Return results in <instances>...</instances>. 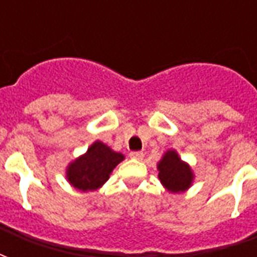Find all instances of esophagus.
<instances>
[{
    "mask_svg": "<svg viewBox=\"0 0 257 257\" xmlns=\"http://www.w3.org/2000/svg\"><path fill=\"white\" fill-rule=\"evenodd\" d=\"M131 157H132V159H135V160H143L144 153L143 152H131Z\"/></svg>",
    "mask_w": 257,
    "mask_h": 257,
    "instance_id": "1",
    "label": "esophagus"
}]
</instances>
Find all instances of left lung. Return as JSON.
<instances>
[{"label": "left lung", "instance_id": "obj_1", "mask_svg": "<svg viewBox=\"0 0 257 257\" xmlns=\"http://www.w3.org/2000/svg\"><path fill=\"white\" fill-rule=\"evenodd\" d=\"M159 180L163 187L171 193L185 192L192 187L195 173L191 165L181 160L175 149H168L157 163Z\"/></svg>", "mask_w": 257, "mask_h": 257}]
</instances>
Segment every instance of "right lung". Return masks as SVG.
<instances>
[{
    "label": "right lung",
    "mask_w": 257,
    "mask_h": 257,
    "mask_svg": "<svg viewBox=\"0 0 257 257\" xmlns=\"http://www.w3.org/2000/svg\"><path fill=\"white\" fill-rule=\"evenodd\" d=\"M124 159L122 153L113 151L102 141L97 140L84 155L68 164L66 180L78 191H97L108 181L113 169Z\"/></svg>",
    "instance_id": "right-lung-1"
}]
</instances>
